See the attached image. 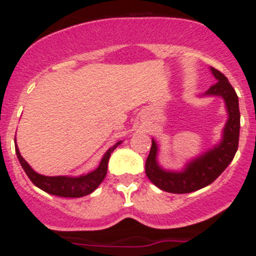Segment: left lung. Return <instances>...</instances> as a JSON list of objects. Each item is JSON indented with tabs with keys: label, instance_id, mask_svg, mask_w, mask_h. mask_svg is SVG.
<instances>
[{
	"label": "left lung",
	"instance_id": "1",
	"mask_svg": "<svg viewBox=\"0 0 256 256\" xmlns=\"http://www.w3.org/2000/svg\"><path fill=\"white\" fill-rule=\"evenodd\" d=\"M210 72L218 82L203 96L222 98L228 113L219 143L189 160L180 170H168L158 163V144L152 139V148L146 162V174L154 186L168 193L184 194L206 188L226 169L238 150L240 132L239 100L234 88L222 72L213 67H210Z\"/></svg>",
	"mask_w": 256,
	"mask_h": 256
}]
</instances>
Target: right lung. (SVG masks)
Returning <instances> with one entry per match:
<instances>
[{"label": "right lung", "instance_id": "obj_1", "mask_svg": "<svg viewBox=\"0 0 256 256\" xmlns=\"http://www.w3.org/2000/svg\"><path fill=\"white\" fill-rule=\"evenodd\" d=\"M122 140L117 142L113 146H110L104 156L100 159V163L94 170L90 172L87 174H83L80 176H42V174L37 173L31 168L28 163L24 159L18 150V146L16 144V139H14V148H16L17 158H18L20 163H21L22 168L26 172L27 176L30 180L37 186V188L42 189L43 192L52 196H63V198H80V196H88V194L93 193L96 189L100 186L103 179L106 178L108 168V160H110V153L117 148Z\"/></svg>", "mask_w": 256, "mask_h": 256}]
</instances>
